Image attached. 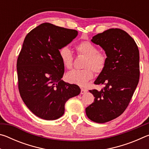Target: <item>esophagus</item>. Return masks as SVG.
<instances>
[{"instance_id":"obj_1","label":"esophagus","mask_w":149,"mask_h":149,"mask_svg":"<svg viewBox=\"0 0 149 149\" xmlns=\"http://www.w3.org/2000/svg\"><path fill=\"white\" fill-rule=\"evenodd\" d=\"M87 92V89H81V94H85V93Z\"/></svg>"}]
</instances>
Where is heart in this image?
<instances>
[{
  "label": "heart",
  "mask_w": 149,
  "mask_h": 149,
  "mask_svg": "<svg viewBox=\"0 0 149 149\" xmlns=\"http://www.w3.org/2000/svg\"><path fill=\"white\" fill-rule=\"evenodd\" d=\"M78 54L86 57L84 70H74L66 74L68 82L79 86L84 87L89 81L92 79L95 72L99 74L105 68L107 63V55L104 52H99L98 47L87 41H81L75 47ZM60 56L63 65L67 69H72L74 57L68 48L65 47L60 50Z\"/></svg>",
  "instance_id": "1"
}]
</instances>
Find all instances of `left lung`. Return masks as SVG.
<instances>
[{
	"instance_id": "obj_1",
	"label": "left lung",
	"mask_w": 149,
	"mask_h": 149,
	"mask_svg": "<svg viewBox=\"0 0 149 149\" xmlns=\"http://www.w3.org/2000/svg\"><path fill=\"white\" fill-rule=\"evenodd\" d=\"M91 41L104 50L108 59L94 83L104 87L89 91L95 100L85 112L93 122L105 123L120 116L129 105L139 80V51L134 39L120 29H108Z\"/></svg>"
}]
</instances>
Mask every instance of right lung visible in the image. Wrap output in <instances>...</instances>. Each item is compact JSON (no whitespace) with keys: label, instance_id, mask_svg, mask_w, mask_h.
<instances>
[{"label":"right lung","instance_id":"1","mask_svg":"<svg viewBox=\"0 0 149 149\" xmlns=\"http://www.w3.org/2000/svg\"><path fill=\"white\" fill-rule=\"evenodd\" d=\"M77 34L75 29L43 23L24 39L17 60L18 89L25 104L40 118L62 116L67 100L81 92L79 86L61 80L64 65L59 53Z\"/></svg>","mask_w":149,"mask_h":149}]
</instances>
